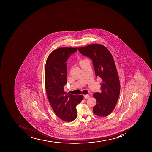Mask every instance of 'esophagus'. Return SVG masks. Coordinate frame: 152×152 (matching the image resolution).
Listing matches in <instances>:
<instances>
[{
	"mask_svg": "<svg viewBox=\"0 0 152 152\" xmlns=\"http://www.w3.org/2000/svg\"><path fill=\"white\" fill-rule=\"evenodd\" d=\"M84 97H85L86 99H88L89 98V96L88 95V94H86V95H84Z\"/></svg>",
	"mask_w": 152,
	"mask_h": 152,
	"instance_id": "34e87169",
	"label": "esophagus"
}]
</instances>
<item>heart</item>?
I'll return each instance as SVG.
<instances>
[{
    "mask_svg": "<svg viewBox=\"0 0 152 152\" xmlns=\"http://www.w3.org/2000/svg\"><path fill=\"white\" fill-rule=\"evenodd\" d=\"M87 60V59H83V58H80V59H79V60H78V62H79V65H81V64L83 63V62H85V61Z\"/></svg>",
    "mask_w": 152,
    "mask_h": 152,
    "instance_id": "b5f03b06",
    "label": "heart"
}]
</instances>
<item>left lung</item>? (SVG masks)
I'll return each mask as SVG.
<instances>
[{
	"mask_svg": "<svg viewBox=\"0 0 152 152\" xmlns=\"http://www.w3.org/2000/svg\"><path fill=\"white\" fill-rule=\"evenodd\" d=\"M81 53L92 60L96 76L102 80L101 93L93 94L97 103L93 113L99 117H105L113 111L120 95V80L114 60L109 50L102 45L93 44L78 48Z\"/></svg>",
	"mask_w": 152,
	"mask_h": 152,
	"instance_id": "8db88e82",
	"label": "left lung"
}]
</instances>
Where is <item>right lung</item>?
I'll use <instances>...</instances> for the list:
<instances>
[{
	"instance_id": "obj_1",
	"label": "right lung",
	"mask_w": 152,
	"mask_h": 152,
	"mask_svg": "<svg viewBox=\"0 0 152 152\" xmlns=\"http://www.w3.org/2000/svg\"><path fill=\"white\" fill-rule=\"evenodd\" d=\"M76 48H60L54 50L48 57L45 66V88L48 99L58 118L70 122L77 117V105L83 99L82 95L66 93L67 83L66 62Z\"/></svg>"
}]
</instances>
